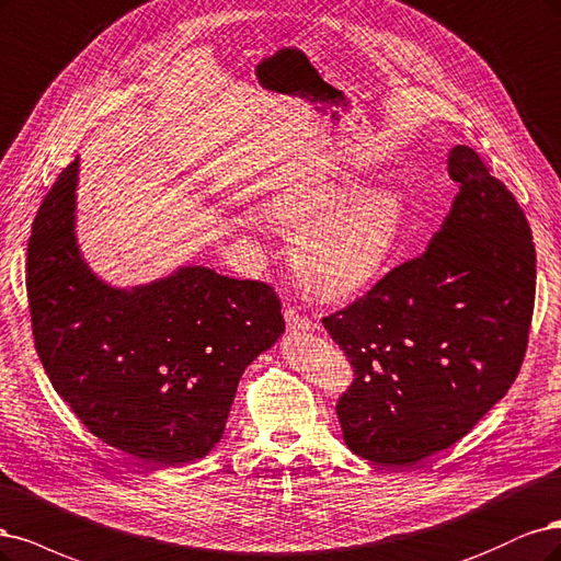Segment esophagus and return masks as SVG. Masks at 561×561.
<instances>
[{"label":"esophagus","mask_w":561,"mask_h":561,"mask_svg":"<svg viewBox=\"0 0 561 561\" xmlns=\"http://www.w3.org/2000/svg\"><path fill=\"white\" fill-rule=\"evenodd\" d=\"M284 319H286V329L291 331V333H305V331L312 329L310 319L298 314V312L294 310V307H286V310H284Z\"/></svg>","instance_id":"esophagus-1"}]
</instances>
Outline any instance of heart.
I'll return each instance as SVG.
<instances>
[{"label": "heart", "mask_w": 561, "mask_h": 561, "mask_svg": "<svg viewBox=\"0 0 561 561\" xmlns=\"http://www.w3.org/2000/svg\"><path fill=\"white\" fill-rule=\"evenodd\" d=\"M267 211L296 232L298 275L323 298H350L370 288L399 254L410 224L408 195L399 186L356 191L350 176L279 193ZM254 224V214L242 219L244 228Z\"/></svg>", "instance_id": "heart-1"}]
</instances>
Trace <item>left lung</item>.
I'll return each instance as SVG.
<instances>
[{
	"label": "left lung",
	"mask_w": 561,
	"mask_h": 561,
	"mask_svg": "<svg viewBox=\"0 0 561 561\" xmlns=\"http://www.w3.org/2000/svg\"><path fill=\"white\" fill-rule=\"evenodd\" d=\"M459 193L420 259L323 319L354 385L335 405L368 461L408 468L455 445L519 373L534 314L536 251L513 193L471 147H451Z\"/></svg>",
	"instance_id": "obj_1"
}]
</instances>
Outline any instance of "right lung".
Instances as JSON below:
<instances>
[{"label":"right lung","mask_w":561,"mask_h":561,"mask_svg":"<svg viewBox=\"0 0 561 561\" xmlns=\"http://www.w3.org/2000/svg\"><path fill=\"white\" fill-rule=\"evenodd\" d=\"M81 160L32 224L34 345L62 401L106 445L156 468L207 457L224 438L240 377L284 333L263 282L182 265L137 286L102 279L77 238Z\"/></svg>","instance_id":"obj_1"}]
</instances>
